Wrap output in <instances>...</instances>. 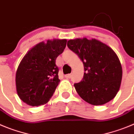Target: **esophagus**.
I'll list each match as a JSON object with an SVG mask.
<instances>
[{
  "mask_svg": "<svg viewBox=\"0 0 134 134\" xmlns=\"http://www.w3.org/2000/svg\"><path fill=\"white\" fill-rule=\"evenodd\" d=\"M65 77L66 78H71V74L65 75Z\"/></svg>",
  "mask_w": 134,
  "mask_h": 134,
  "instance_id": "34e87169",
  "label": "esophagus"
}]
</instances>
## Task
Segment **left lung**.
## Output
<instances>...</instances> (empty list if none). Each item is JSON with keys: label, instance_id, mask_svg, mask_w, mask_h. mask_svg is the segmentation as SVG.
Masks as SVG:
<instances>
[{"label": "left lung", "instance_id": "obj_1", "mask_svg": "<svg viewBox=\"0 0 134 134\" xmlns=\"http://www.w3.org/2000/svg\"><path fill=\"white\" fill-rule=\"evenodd\" d=\"M67 47L83 63V78L74 84L79 96L93 105L113 99L120 90L122 78V67L113 49L95 38H86L68 41Z\"/></svg>", "mask_w": 134, "mask_h": 134}]
</instances>
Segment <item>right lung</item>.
<instances>
[{
    "label": "right lung",
    "mask_w": 134,
    "mask_h": 134,
    "mask_svg": "<svg viewBox=\"0 0 134 134\" xmlns=\"http://www.w3.org/2000/svg\"><path fill=\"white\" fill-rule=\"evenodd\" d=\"M66 39L38 43L25 55L16 73V87L20 99L26 104H45L59 83L57 57L66 47Z\"/></svg>",
    "instance_id": "1"
}]
</instances>
